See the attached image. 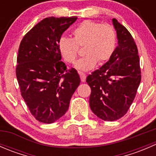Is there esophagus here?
Returning <instances> with one entry per match:
<instances>
[{
	"instance_id": "1",
	"label": "esophagus",
	"mask_w": 156,
	"mask_h": 156,
	"mask_svg": "<svg viewBox=\"0 0 156 156\" xmlns=\"http://www.w3.org/2000/svg\"><path fill=\"white\" fill-rule=\"evenodd\" d=\"M79 73V75H80V78H81V80L82 82H85L86 81V75L85 74L82 73V72H78Z\"/></svg>"
}]
</instances>
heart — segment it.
I'll list each match as a JSON object with an SVG mask.
<instances>
[{
	"instance_id": "obj_1",
	"label": "heart",
	"mask_w": 156,
	"mask_h": 156,
	"mask_svg": "<svg viewBox=\"0 0 156 156\" xmlns=\"http://www.w3.org/2000/svg\"><path fill=\"white\" fill-rule=\"evenodd\" d=\"M72 39L62 37L58 47L62 58L69 63H74L83 48L81 58L75 64L80 71L94 69L97 63L103 64L112 56L116 45L117 34L114 27L92 20H86L72 31Z\"/></svg>"
}]
</instances>
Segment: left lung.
Returning <instances> with one entry per match:
<instances>
[{
    "instance_id": "1",
    "label": "left lung",
    "mask_w": 156,
    "mask_h": 156,
    "mask_svg": "<svg viewBox=\"0 0 156 156\" xmlns=\"http://www.w3.org/2000/svg\"><path fill=\"white\" fill-rule=\"evenodd\" d=\"M118 46L109 60L87 77L91 88L90 107L98 118L118 120L127 113L141 81L140 57L128 30L112 19Z\"/></svg>"
}]
</instances>
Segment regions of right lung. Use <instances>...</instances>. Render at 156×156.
I'll use <instances>...</instances> for the list:
<instances>
[{
	"instance_id": "right-lung-1",
	"label": "right lung",
	"mask_w": 156,
	"mask_h": 156,
	"mask_svg": "<svg viewBox=\"0 0 156 156\" xmlns=\"http://www.w3.org/2000/svg\"><path fill=\"white\" fill-rule=\"evenodd\" d=\"M78 17H48L23 37L16 68L21 95L31 115L51 124L68 110L81 80L74 68L61 61L59 41Z\"/></svg>"
}]
</instances>
